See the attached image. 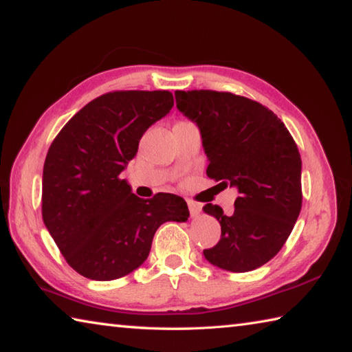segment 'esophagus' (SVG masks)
<instances>
[{
    "label": "esophagus",
    "instance_id": "esophagus-1",
    "mask_svg": "<svg viewBox=\"0 0 352 352\" xmlns=\"http://www.w3.org/2000/svg\"><path fill=\"white\" fill-rule=\"evenodd\" d=\"M188 206H189V212H190V215H192V217L200 214L201 204H198V203H195L192 200H188Z\"/></svg>",
    "mask_w": 352,
    "mask_h": 352
}]
</instances>
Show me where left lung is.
<instances>
[{"instance_id":"8db88e82","label":"left lung","mask_w":352,"mask_h":352,"mask_svg":"<svg viewBox=\"0 0 352 352\" xmlns=\"http://www.w3.org/2000/svg\"><path fill=\"white\" fill-rule=\"evenodd\" d=\"M178 111L200 127L209 158L206 174L219 186H237L232 214L208 203L221 235L204 249L209 263L248 272L267 263L283 248L302 209V158L277 115L231 92L175 91Z\"/></svg>"}]
</instances>
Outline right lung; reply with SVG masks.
Listing matches in <instances>:
<instances>
[{
    "label": "right lung",
    "mask_w": 352,
    "mask_h": 352,
    "mask_svg": "<svg viewBox=\"0 0 352 352\" xmlns=\"http://www.w3.org/2000/svg\"><path fill=\"white\" fill-rule=\"evenodd\" d=\"M174 106L169 91H113L70 118L50 144L43 169L41 212L67 265L82 277H124L148 258L164 221H186L182 197L149 200L131 192L121 170L140 138Z\"/></svg>",
    "instance_id": "right-lung-1"
}]
</instances>
